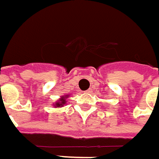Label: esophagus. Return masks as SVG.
<instances>
[{"label": "esophagus", "mask_w": 159, "mask_h": 159, "mask_svg": "<svg viewBox=\"0 0 159 159\" xmlns=\"http://www.w3.org/2000/svg\"><path fill=\"white\" fill-rule=\"evenodd\" d=\"M84 92H85V93H88V94L91 93V92H92V89H87V90H85Z\"/></svg>", "instance_id": "1"}]
</instances>
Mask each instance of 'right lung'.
Wrapping results in <instances>:
<instances>
[{
	"label": "right lung",
	"instance_id": "add662e5",
	"mask_svg": "<svg viewBox=\"0 0 159 159\" xmlns=\"http://www.w3.org/2000/svg\"><path fill=\"white\" fill-rule=\"evenodd\" d=\"M66 98L67 97H62V98L59 100V101H57V104H56V107H61L63 106L64 104L66 103Z\"/></svg>",
	"mask_w": 159,
	"mask_h": 159
}]
</instances>
